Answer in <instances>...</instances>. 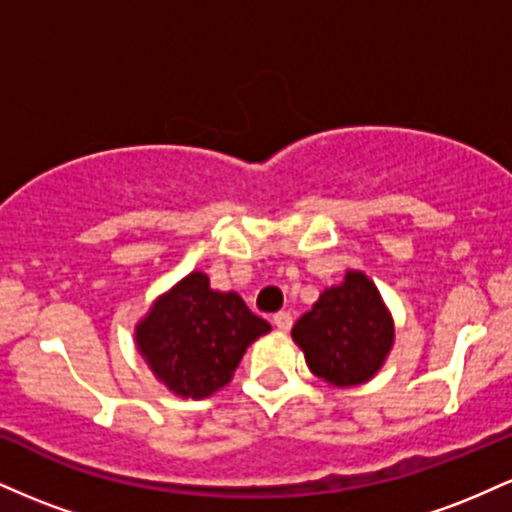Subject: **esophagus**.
Masks as SVG:
<instances>
[{
  "instance_id": "obj_1",
  "label": "esophagus",
  "mask_w": 512,
  "mask_h": 512,
  "mask_svg": "<svg viewBox=\"0 0 512 512\" xmlns=\"http://www.w3.org/2000/svg\"><path fill=\"white\" fill-rule=\"evenodd\" d=\"M272 322H274V327L279 332H289L291 325H293V317H291V313H276Z\"/></svg>"
}]
</instances>
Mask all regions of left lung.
<instances>
[{"label":"left lung","mask_w":512,"mask_h":512,"mask_svg":"<svg viewBox=\"0 0 512 512\" xmlns=\"http://www.w3.org/2000/svg\"><path fill=\"white\" fill-rule=\"evenodd\" d=\"M291 337L317 378L334 387H354L383 368L395 342V322L373 281L349 269L342 284L320 293L293 325Z\"/></svg>","instance_id":"8db88e82"}]
</instances>
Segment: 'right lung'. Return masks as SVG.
Here are the masks:
<instances>
[{
    "instance_id": "add662e5",
    "label": "right lung",
    "mask_w": 512,
    "mask_h": 512,
    "mask_svg": "<svg viewBox=\"0 0 512 512\" xmlns=\"http://www.w3.org/2000/svg\"><path fill=\"white\" fill-rule=\"evenodd\" d=\"M269 330L238 293L214 291L207 274L192 272L156 298L134 337L173 395L204 399L231 383L245 349Z\"/></svg>"
}]
</instances>
